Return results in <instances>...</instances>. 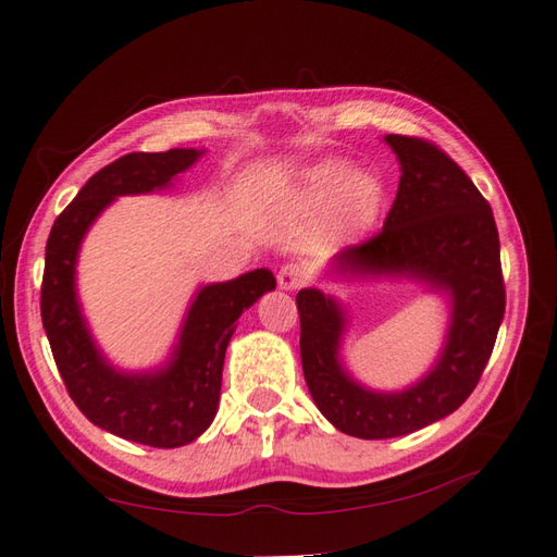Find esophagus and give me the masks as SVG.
Here are the masks:
<instances>
[{"instance_id": "34e87169", "label": "esophagus", "mask_w": 557, "mask_h": 557, "mask_svg": "<svg viewBox=\"0 0 557 557\" xmlns=\"http://www.w3.org/2000/svg\"><path fill=\"white\" fill-rule=\"evenodd\" d=\"M306 280H309V272L299 263H285L280 268L277 282L282 289H299L301 285H306Z\"/></svg>"}]
</instances>
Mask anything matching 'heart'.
I'll return each instance as SVG.
<instances>
[{"instance_id": "b5f03b06", "label": "heart", "mask_w": 557, "mask_h": 557, "mask_svg": "<svg viewBox=\"0 0 557 557\" xmlns=\"http://www.w3.org/2000/svg\"><path fill=\"white\" fill-rule=\"evenodd\" d=\"M315 186L325 194H337L345 191L349 196V203L359 218H371L373 212L381 206L383 188L373 176L359 174L351 180V170L345 162H325L313 174Z\"/></svg>"}]
</instances>
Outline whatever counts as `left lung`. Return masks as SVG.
<instances>
[{
  "label": "left lung",
  "mask_w": 557,
  "mask_h": 557,
  "mask_svg": "<svg viewBox=\"0 0 557 557\" xmlns=\"http://www.w3.org/2000/svg\"><path fill=\"white\" fill-rule=\"evenodd\" d=\"M401 162L383 227L335 258L342 272H409L453 294V325L441 361L405 393L381 395L342 373V311L318 289H301V366L315 407L342 433L381 441L423 429L474 393L505 313L500 239L488 200L435 144L389 134Z\"/></svg>",
  "instance_id": "obj_1"
}]
</instances>
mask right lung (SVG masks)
<instances>
[{"label": "right lung", "mask_w": 557, "mask_h": 557, "mask_svg": "<svg viewBox=\"0 0 557 557\" xmlns=\"http://www.w3.org/2000/svg\"><path fill=\"white\" fill-rule=\"evenodd\" d=\"M200 156L198 150L128 152L86 182L59 212L45 248L40 315L59 375L83 417L126 441L180 447L196 441L218 413L222 363L236 318L275 289L270 270H253L198 292L176 357L156 375H122L102 361L76 304L74 263L83 234L114 196L148 194Z\"/></svg>", "instance_id": "obj_1"}]
</instances>
